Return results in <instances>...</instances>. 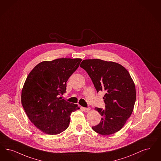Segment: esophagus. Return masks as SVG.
<instances>
[{"label":"esophagus","mask_w":161,"mask_h":161,"mask_svg":"<svg viewBox=\"0 0 161 161\" xmlns=\"http://www.w3.org/2000/svg\"><path fill=\"white\" fill-rule=\"evenodd\" d=\"M83 111L84 112H88V111H89V110H90V109L89 107H87V108L83 107Z\"/></svg>","instance_id":"esophagus-1"}]
</instances>
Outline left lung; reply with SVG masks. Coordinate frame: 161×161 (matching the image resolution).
Masks as SVG:
<instances>
[{
  "label": "left lung",
  "instance_id": "left-lung-1",
  "mask_svg": "<svg viewBox=\"0 0 161 161\" xmlns=\"http://www.w3.org/2000/svg\"><path fill=\"white\" fill-rule=\"evenodd\" d=\"M80 67L87 72L97 92L105 93V108H95L101 120L92 128L101 135L116 133L130 117L136 100L135 84L128 71L121 64L97 58L84 60Z\"/></svg>",
  "mask_w": 161,
  "mask_h": 161
}]
</instances>
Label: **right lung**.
<instances>
[{
  "mask_svg": "<svg viewBox=\"0 0 161 161\" xmlns=\"http://www.w3.org/2000/svg\"><path fill=\"white\" fill-rule=\"evenodd\" d=\"M81 58H61L37 64L28 75L21 92V103L29 120L49 135L58 134L69 126L71 113L80 109L59 97L77 70Z\"/></svg>",
  "mask_w": 161,
  "mask_h": 161,
  "instance_id": "add662e5",
  "label": "right lung"
}]
</instances>
